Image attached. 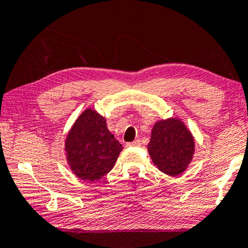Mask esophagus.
<instances>
[{"label":"esophagus","instance_id":"esophagus-1","mask_svg":"<svg viewBox=\"0 0 248 248\" xmlns=\"http://www.w3.org/2000/svg\"><path fill=\"white\" fill-rule=\"evenodd\" d=\"M139 145H140V140H139V139H136V140L131 141V142H128V144H127L128 147H129V146H139Z\"/></svg>","mask_w":248,"mask_h":248}]
</instances>
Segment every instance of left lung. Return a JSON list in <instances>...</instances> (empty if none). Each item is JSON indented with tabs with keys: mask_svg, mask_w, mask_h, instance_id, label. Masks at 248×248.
<instances>
[{
	"mask_svg": "<svg viewBox=\"0 0 248 248\" xmlns=\"http://www.w3.org/2000/svg\"><path fill=\"white\" fill-rule=\"evenodd\" d=\"M148 153L159 170L176 176L186 170L192 159L194 139L180 120L158 121L152 130Z\"/></svg>",
	"mask_w": 248,
	"mask_h": 248,
	"instance_id": "left-lung-1",
	"label": "left lung"
}]
</instances>
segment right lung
I'll return each instance as SVG.
<instances>
[{"label":"right lung","instance_id":"add662e5","mask_svg":"<svg viewBox=\"0 0 248 248\" xmlns=\"http://www.w3.org/2000/svg\"><path fill=\"white\" fill-rule=\"evenodd\" d=\"M65 151L75 175L95 182L113 169L123 145L108 130L106 119L88 109L68 132Z\"/></svg>","mask_w":248,"mask_h":248}]
</instances>
